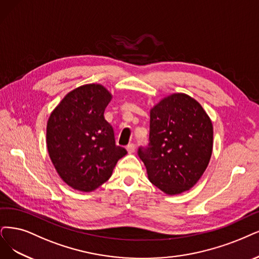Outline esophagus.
I'll list each match as a JSON object with an SVG mask.
<instances>
[{
	"instance_id": "1",
	"label": "esophagus",
	"mask_w": 259,
	"mask_h": 259,
	"mask_svg": "<svg viewBox=\"0 0 259 259\" xmlns=\"http://www.w3.org/2000/svg\"><path fill=\"white\" fill-rule=\"evenodd\" d=\"M126 148H127V151L129 152V154H133V152L136 151V145L133 144V143H131V144H129Z\"/></svg>"
}]
</instances>
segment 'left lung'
Returning <instances> with one entry per match:
<instances>
[{"instance_id": "1", "label": "left lung", "mask_w": 259, "mask_h": 259, "mask_svg": "<svg viewBox=\"0 0 259 259\" xmlns=\"http://www.w3.org/2000/svg\"><path fill=\"white\" fill-rule=\"evenodd\" d=\"M213 147L212 122L190 96L177 93L150 110L149 144L139 148L148 179L168 195L192 188L204 174Z\"/></svg>"}]
</instances>
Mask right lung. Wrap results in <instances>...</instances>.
Segmentation results:
<instances>
[{
	"instance_id": "1",
	"label": "right lung",
	"mask_w": 259,
	"mask_h": 259,
	"mask_svg": "<svg viewBox=\"0 0 259 259\" xmlns=\"http://www.w3.org/2000/svg\"><path fill=\"white\" fill-rule=\"evenodd\" d=\"M111 99L100 84L82 85L67 94L48 119V152L57 174L74 190L100 187L127 154L115 144L114 130L104 119Z\"/></svg>"
}]
</instances>
